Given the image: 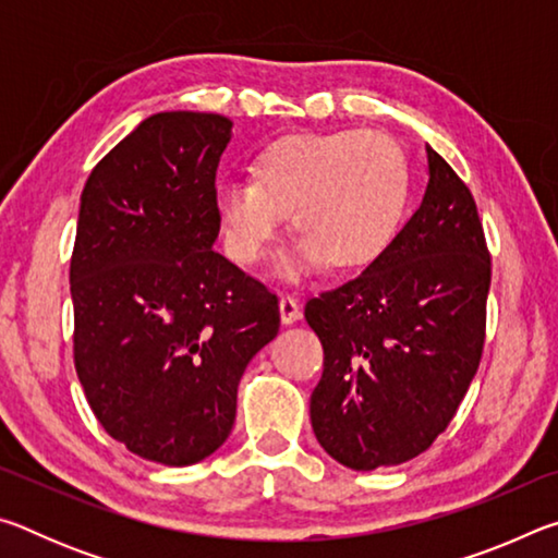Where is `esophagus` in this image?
<instances>
[{
    "mask_svg": "<svg viewBox=\"0 0 558 558\" xmlns=\"http://www.w3.org/2000/svg\"><path fill=\"white\" fill-rule=\"evenodd\" d=\"M280 319L282 325H292L295 319H300V302L292 295L280 298Z\"/></svg>",
    "mask_w": 558,
    "mask_h": 558,
    "instance_id": "obj_1",
    "label": "esophagus"
}]
</instances>
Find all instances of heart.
I'll list each match as a JSON object with an SVG mask.
<instances>
[{"label": "heart", "mask_w": 558, "mask_h": 558, "mask_svg": "<svg viewBox=\"0 0 558 558\" xmlns=\"http://www.w3.org/2000/svg\"><path fill=\"white\" fill-rule=\"evenodd\" d=\"M409 184V159L391 135L342 130L280 140L258 157L256 182L223 179L214 199L226 248L243 266L266 256L292 210L302 241L282 270L295 276L319 260L332 270L372 263L401 221Z\"/></svg>", "instance_id": "obj_1"}]
</instances>
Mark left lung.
Listing matches in <instances>:
<instances>
[{
	"instance_id": "8db88e82",
	"label": "left lung",
	"mask_w": 558,
	"mask_h": 558,
	"mask_svg": "<svg viewBox=\"0 0 558 558\" xmlns=\"http://www.w3.org/2000/svg\"><path fill=\"white\" fill-rule=\"evenodd\" d=\"M428 153L423 202L362 276L307 300L325 349L310 421L352 470L401 465L433 446L480 366L493 268L465 182Z\"/></svg>"
}]
</instances>
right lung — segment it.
Instances as JSON below:
<instances>
[{
	"label": "right lung",
	"instance_id": "add662e5",
	"mask_svg": "<svg viewBox=\"0 0 558 558\" xmlns=\"http://www.w3.org/2000/svg\"><path fill=\"white\" fill-rule=\"evenodd\" d=\"M233 122L157 112L93 167L71 256L73 362L93 413L135 456L184 468L223 446L278 298L214 251Z\"/></svg>",
	"mask_w": 558,
	"mask_h": 558
}]
</instances>
